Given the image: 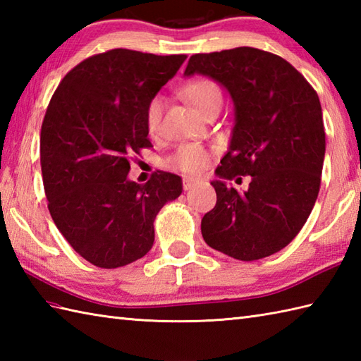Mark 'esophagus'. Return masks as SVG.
Listing matches in <instances>:
<instances>
[{
	"mask_svg": "<svg viewBox=\"0 0 361 361\" xmlns=\"http://www.w3.org/2000/svg\"><path fill=\"white\" fill-rule=\"evenodd\" d=\"M198 183V180H195V178H190V176H186L185 180H183V188H185L186 190L188 189H190V188H194L195 185Z\"/></svg>",
	"mask_w": 361,
	"mask_h": 361,
	"instance_id": "esophagus-1",
	"label": "esophagus"
}]
</instances>
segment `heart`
Listing matches in <instances>:
<instances>
[{
    "mask_svg": "<svg viewBox=\"0 0 361 361\" xmlns=\"http://www.w3.org/2000/svg\"><path fill=\"white\" fill-rule=\"evenodd\" d=\"M183 94L189 102H192L198 111L206 114L211 109L221 105V91L219 85L211 79H195L183 87ZM164 99L155 96L150 99L145 109V127L147 132L155 136L161 128V118H163ZM209 163V150L200 144H183L176 149L167 159V164L175 171L185 173H198Z\"/></svg>",
    "mask_w": 361,
    "mask_h": 361,
    "instance_id": "heart-1",
    "label": "heart"
}]
</instances>
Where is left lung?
Listing matches in <instances>:
<instances>
[{"mask_svg":"<svg viewBox=\"0 0 361 361\" xmlns=\"http://www.w3.org/2000/svg\"><path fill=\"white\" fill-rule=\"evenodd\" d=\"M209 75L234 102L229 149L216 169L217 203L202 219L211 248L257 260L295 239L315 206L326 133L317 91L287 60L240 46L194 54L186 75ZM251 174L248 191L226 185ZM241 180V179H240Z\"/></svg>","mask_w":361,"mask_h":361,"instance_id":"obj_1","label":"left lung"}]
</instances>
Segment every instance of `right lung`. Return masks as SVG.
<instances>
[{"label": "right lung", "instance_id": "right-lung-1", "mask_svg": "<svg viewBox=\"0 0 361 361\" xmlns=\"http://www.w3.org/2000/svg\"><path fill=\"white\" fill-rule=\"evenodd\" d=\"M186 60L185 54L111 49L83 60L60 82L40 133L48 209L75 252L101 268L135 262L155 240L157 214L180 197L175 173L145 185L127 178L130 163L152 147L145 109Z\"/></svg>", "mask_w": 361, "mask_h": 361}]
</instances>
